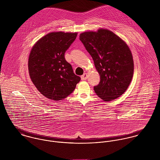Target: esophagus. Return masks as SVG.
<instances>
[{"label": "esophagus", "instance_id": "1", "mask_svg": "<svg viewBox=\"0 0 160 160\" xmlns=\"http://www.w3.org/2000/svg\"><path fill=\"white\" fill-rule=\"evenodd\" d=\"M81 80H82V81H84V80H86L87 79H88V74H86V73H84V74H82V76H81Z\"/></svg>", "mask_w": 160, "mask_h": 160}]
</instances>
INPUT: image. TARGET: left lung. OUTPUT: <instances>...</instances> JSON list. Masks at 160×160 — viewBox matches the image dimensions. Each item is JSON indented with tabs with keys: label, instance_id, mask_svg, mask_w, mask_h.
<instances>
[{
	"label": "left lung",
	"instance_id": "left-lung-1",
	"mask_svg": "<svg viewBox=\"0 0 160 160\" xmlns=\"http://www.w3.org/2000/svg\"><path fill=\"white\" fill-rule=\"evenodd\" d=\"M79 39L100 76L99 84L93 87L95 93L105 101L120 97L128 88L134 73L129 47L113 32L104 29L81 33Z\"/></svg>",
	"mask_w": 160,
	"mask_h": 160
}]
</instances>
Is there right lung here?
<instances>
[{"label": "right lung", "instance_id": "right-lung-1", "mask_svg": "<svg viewBox=\"0 0 160 160\" xmlns=\"http://www.w3.org/2000/svg\"><path fill=\"white\" fill-rule=\"evenodd\" d=\"M77 35L76 32H50L31 50L28 60L30 78L38 90L49 99L57 101L66 98L81 80L65 58Z\"/></svg>", "mask_w": 160, "mask_h": 160}]
</instances>
